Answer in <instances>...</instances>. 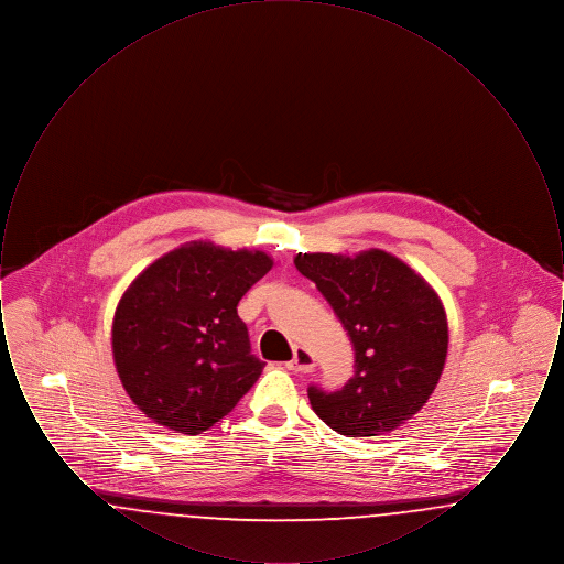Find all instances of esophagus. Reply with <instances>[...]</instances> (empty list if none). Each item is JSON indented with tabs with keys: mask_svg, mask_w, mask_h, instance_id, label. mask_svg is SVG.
Wrapping results in <instances>:
<instances>
[{
	"mask_svg": "<svg viewBox=\"0 0 564 564\" xmlns=\"http://www.w3.org/2000/svg\"><path fill=\"white\" fill-rule=\"evenodd\" d=\"M315 368V359H313V355L308 352L306 349H295L294 357H292V361H288V370H292V372H311Z\"/></svg>",
	"mask_w": 564,
	"mask_h": 564,
	"instance_id": "34e87169",
	"label": "esophagus"
}]
</instances>
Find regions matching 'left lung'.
<instances>
[{"label":"left lung","mask_w":564,"mask_h":564,"mask_svg":"<svg viewBox=\"0 0 564 564\" xmlns=\"http://www.w3.org/2000/svg\"><path fill=\"white\" fill-rule=\"evenodd\" d=\"M294 264L317 285L355 350L345 387H308L315 414L349 437L398 430L430 400L444 370L448 323L440 297L380 249L355 258L300 253Z\"/></svg>","instance_id":"1"}]
</instances>
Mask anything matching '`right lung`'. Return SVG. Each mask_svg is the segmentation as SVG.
Wrapping results in <instances>:
<instances>
[{
  "instance_id": "right-lung-1",
  "label": "right lung",
  "mask_w": 564,
  "mask_h": 564,
  "mask_svg": "<svg viewBox=\"0 0 564 564\" xmlns=\"http://www.w3.org/2000/svg\"><path fill=\"white\" fill-rule=\"evenodd\" d=\"M272 260L207 242L180 247L122 295L113 361L134 405L159 425L196 435L214 427L262 375L237 306Z\"/></svg>"
}]
</instances>
